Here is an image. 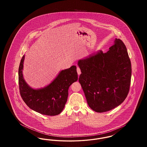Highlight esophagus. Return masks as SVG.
Segmentation results:
<instances>
[{
    "mask_svg": "<svg viewBox=\"0 0 147 147\" xmlns=\"http://www.w3.org/2000/svg\"><path fill=\"white\" fill-rule=\"evenodd\" d=\"M77 73H78V75H80V73H81V70H80V68H79L78 66L77 67Z\"/></svg>",
    "mask_w": 147,
    "mask_h": 147,
    "instance_id": "1",
    "label": "esophagus"
}]
</instances>
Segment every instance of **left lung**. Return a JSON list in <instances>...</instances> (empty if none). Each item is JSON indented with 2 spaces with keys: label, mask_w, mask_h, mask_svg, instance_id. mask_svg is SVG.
Returning a JSON list of instances; mask_svg holds the SVG:
<instances>
[{
  "label": "left lung",
  "mask_w": 147,
  "mask_h": 147,
  "mask_svg": "<svg viewBox=\"0 0 147 147\" xmlns=\"http://www.w3.org/2000/svg\"><path fill=\"white\" fill-rule=\"evenodd\" d=\"M78 64L82 72L79 82L92 110L108 111L124 101L129 90L132 68L120 39L116 38L106 53L100 51Z\"/></svg>",
  "instance_id": "obj_1"
}]
</instances>
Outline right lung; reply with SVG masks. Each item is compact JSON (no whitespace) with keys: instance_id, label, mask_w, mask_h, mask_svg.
Returning a JSON list of instances; mask_svg holds the SVG:
<instances>
[{"instance_id":"1","label":"right lung","mask_w":147,"mask_h":147,"mask_svg":"<svg viewBox=\"0 0 147 147\" xmlns=\"http://www.w3.org/2000/svg\"><path fill=\"white\" fill-rule=\"evenodd\" d=\"M24 56L19 68V84L21 98L31 109L41 114L55 116L62 111L67 101L68 89L78 80L77 67L62 70L56 79L46 87L33 89L26 84L22 75Z\"/></svg>"}]
</instances>
